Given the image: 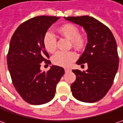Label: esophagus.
Returning a JSON list of instances; mask_svg holds the SVG:
<instances>
[{"instance_id": "esophagus-1", "label": "esophagus", "mask_w": 123, "mask_h": 123, "mask_svg": "<svg viewBox=\"0 0 123 123\" xmlns=\"http://www.w3.org/2000/svg\"><path fill=\"white\" fill-rule=\"evenodd\" d=\"M71 70L69 69H65V73H68V72H69Z\"/></svg>"}]
</instances>
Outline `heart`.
Returning a JSON list of instances; mask_svg holds the SVG:
<instances>
[{
	"instance_id": "b5f03b06",
	"label": "heart",
	"mask_w": 123,
	"mask_h": 123,
	"mask_svg": "<svg viewBox=\"0 0 123 123\" xmlns=\"http://www.w3.org/2000/svg\"><path fill=\"white\" fill-rule=\"evenodd\" d=\"M58 31L62 36L70 40L71 44L77 49H82L86 44V38L79 33V28L73 24H66L60 26ZM56 37L51 32H47L43 37V45L49 53H54L56 47ZM76 58V54L73 51H58L51 58L53 64L55 65L68 68Z\"/></svg>"
}]
</instances>
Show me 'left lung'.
Returning <instances> with one entry per match:
<instances>
[{
    "mask_svg": "<svg viewBox=\"0 0 123 123\" xmlns=\"http://www.w3.org/2000/svg\"><path fill=\"white\" fill-rule=\"evenodd\" d=\"M85 29L88 43L77 65L88 64V69H73L76 80L71 85L76 99L92 103L105 97L111 88L118 68L117 44L110 29L89 16L64 17ZM84 66V65H83Z\"/></svg>",
    "mask_w": 123,
    "mask_h": 123,
    "instance_id": "1",
    "label": "left lung"
}]
</instances>
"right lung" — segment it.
I'll return each instance as SVG.
<instances>
[{"label":"right lung","instance_id":"obj_1","mask_svg":"<svg viewBox=\"0 0 123 123\" xmlns=\"http://www.w3.org/2000/svg\"><path fill=\"white\" fill-rule=\"evenodd\" d=\"M58 18L49 16L30 18L18 26L10 40L7 62L12 83L23 99L31 105L50 102L65 73L64 69L57 65H52L47 72L40 69L43 61L51 63L43 45L44 35Z\"/></svg>","mask_w":123,"mask_h":123}]
</instances>
